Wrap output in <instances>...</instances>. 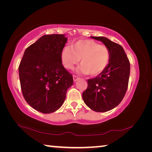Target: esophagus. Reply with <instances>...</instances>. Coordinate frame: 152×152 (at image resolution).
<instances>
[{
	"mask_svg": "<svg viewBox=\"0 0 152 152\" xmlns=\"http://www.w3.org/2000/svg\"><path fill=\"white\" fill-rule=\"evenodd\" d=\"M73 79H74V82H76L79 79V78H78V76H73Z\"/></svg>",
	"mask_w": 152,
	"mask_h": 152,
	"instance_id": "obj_1",
	"label": "esophagus"
}]
</instances>
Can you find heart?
Listing matches in <instances>:
<instances>
[{"label": "heart", "instance_id": "heart-1", "mask_svg": "<svg viewBox=\"0 0 152 152\" xmlns=\"http://www.w3.org/2000/svg\"><path fill=\"white\" fill-rule=\"evenodd\" d=\"M110 51L105 45L91 39H80L65 46L61 51V61L66 69L71 70L80 59V65L76 72L96 76L101 74L108 65Z\"/></svg>", "mask_w": 152, "mask_h": 152}]
</instances>
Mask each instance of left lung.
Wrapping results in <instances>:
<instances>
[{
	"label": "left lung",
	"instance_id": "8db88e82",
	"mask_svg": "<svg viewBox=\"0 0 152 152\" xmlns=\"http://www.w3.org/2000/svg\"><path fill=\"white\" fill-rule=\"evenodd\" d=\"M101 41L110 51L106 68L96 78L88 80L82 93L84 103L96 112H107L119 104L127 91L130 63L121 45L104 37H91Z\"/></svg>",
	"mask_w": 152,
	"mask_h": 152
}]
</instances>
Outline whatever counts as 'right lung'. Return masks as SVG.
<instances>
[{
    "mask_svg": "<svg viewBox=\"0 0 152 152\" xmlns=\"http://www.w3.org/2000/svg\"><path fill=\"white\" fill-rule=\"evenodd\" d=\"M65 35H45L25 50L19 66L20 88L25 101L43 113L60 109L72 86L73 77L61 61Z\"/></svg>",
    "mask_w": 152,
    "mask_h": 152,
    "instance_id": "obj_1",
    "label": "right lung"
}]
</instances>
